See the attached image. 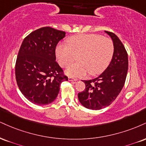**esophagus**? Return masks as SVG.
<instances>
[{"label":"esophagus","mask_w":146,"mask_h":146,"mask_svg":"<svg viewBox=\"0 0 146 146\" xmlns=\"http://www.w3.org/2000/svg\"><path fill=\"white\" fill-rule=\"evenodd\" d=\"M68 81H70V82H72V81H74V82H75V81L78 80H77V79H75V78H71V77H68Z\"/></svg>","instance_id":"1"}]
</instances>
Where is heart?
<instances>
[{
    "label": "heart",
    "instance_id": "b5f03b06",
    "mask_svg": "<svg viewBox=\"0 0 146 146\" xmlns=\"http://www.w3.org/2000/svg\"><path fill=\"white\" fill-rule=\"evenodd\" d=\"M114 47L111 39L96 34H82L71 36L68 44L60 43L56 48V56L62 67H67L76 59L78 62L66 70V75L84 78L90 73H103L111 62Z\"/></svg>",
    "mask_w": 146,
    "mask_h": 146
}]
</instances>
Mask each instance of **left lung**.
I'll use <instances>...</instances> for the list:
<instances>
[{"label": "left lung", "mask_w": 146, "mask_h": 146, "mask_svg": "<svg viewBox=\"0 0 146 146\" xmlns=\"http://www.w3.org/2000/svg\"><path fill=\"white\" fill-rule=\"evenodd\" d=\"M111 38L114 51L108 68L99 77L84 80L86 88L78 93L81 104L89 110H99L110 105L123 88L127 75L128 54L122 43L114 33L105 31Z\"/></svg>", "instance_id": "8db88e82"}]
</instances>
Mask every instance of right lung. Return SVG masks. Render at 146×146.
Segmentation results:
<instances>
[{
	"instance_id": "1",
	"label": "right lung",
	"mask_w": 146,
	"mask_h": 146,
	"mask_svg": "<svg viewBox=\"0 0 146 146\" xmlns=\"http://www.w3.org/2000/svg\"><path fill=\"white\" fill-rule=\"evenodd\" d=\"M66 33L51 27L33 31L23 41L15 63V78L23 95L38 105L56 99L68 78L56 62V47Z\"/></svg>"
}]
</instances>
